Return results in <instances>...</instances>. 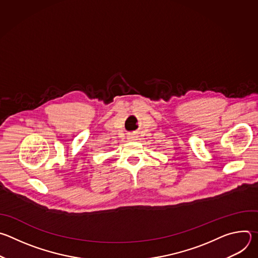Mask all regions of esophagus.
I'll return each mask as SVG.
<instances>
[{
	"mask_svg": "<svg viewBox=\"0 0 258 258\" xmlns=\"http://www.w3.org/2000/svg\"><path fill=\"white\" fill-rule=\"evenodd\" d=\"M136 138H137V137H136L135 135H130L127 139H128L130 141H135V140H136Z\"/></svg>",
	"mask_w": 258,
	"mask_h": 258,
	"instance_id": "34e87169",
	"label": "esophagus"
}]
</instances>
